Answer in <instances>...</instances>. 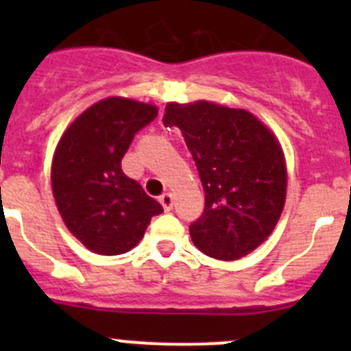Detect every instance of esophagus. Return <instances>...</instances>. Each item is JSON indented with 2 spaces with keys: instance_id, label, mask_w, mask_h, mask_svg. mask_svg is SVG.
Returning a JSON list of instances; mask_svg holds the SVG:
<instances>
[{
  "instance_id": "esophagus-1",
  "label": "esophagus",
  "mask_w": 351,
  "mask_h": 351,
  "mask_svg": "<svg viewBox=\"0 0 351 351\" xmlns=\"http://www.w3.org/2000/svg\"><path fill=\"white\" fill-rule=\"evenodd\" d=\"M160 202H161V206H163V209H165V210L172 209V207H173L172 193H163V195H161Z\"/></svg>"
}]
</instances>
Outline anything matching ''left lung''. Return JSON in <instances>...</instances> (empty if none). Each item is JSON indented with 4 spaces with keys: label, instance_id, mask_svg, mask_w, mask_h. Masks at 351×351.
Segmentation results:
<instances>
[{
    "label": "left lung",
    "instance_id": "1",
    "mask_svg": "<svg viewBox=\"0 0 351 351\" xmlns=\"http://www.w3.org/2000/svg\"><path fill=\"white\" fill-rule=\"evenodd\" d=\"M163 125L182 132L206 193L202 216L190 225L195 246L218 260L247 255L283 213L280 142L247 110L209 101L167 105Z\"/></svg>",
    "mask_w": 351,
    "mask_h": 351
}]
</instances>
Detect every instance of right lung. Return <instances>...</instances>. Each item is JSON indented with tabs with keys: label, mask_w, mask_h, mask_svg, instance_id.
Masks as SVG:
<instances>
[{
	"label": "right lung",
	"mask_w": 351,
	"mask_h": 351,
	"mask_svg": "<svg viewBox=\"0 0 351 351\" xmlns=\"http://www.w3.org/2000/svg\"><path fill=\"white\" fill-rule=\"evenodd\" d=\"M158 116L156 107L107 98L63 133L52 160V193L68 230L98 255L137 246L163 207L130 179L121 160L133 137Z\"/></svg>",
	"instance_id": "right-lung-1"
}]
</instances>
